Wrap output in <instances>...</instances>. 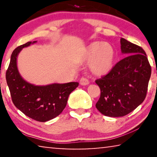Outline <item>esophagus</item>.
<instances>
[{
    "label": "esophagus",
    "mask_w": 157,
    "mask_h": 157,
    "mask_svg": "<svg viewBox=\"0 0 157 157\" xmlns=\"http://www.w3.org/2000/svg\"><path fill=\"white\" fill-rule=\"evenodd\" d=\"M80 84L82 86H86L88 84H89V81L86 78L82 77V78L80 79Z\"/></svg>",
    "instance_id": "obj_1"
}]
</instances>
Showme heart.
<instances>
[{
    "label": "heart",
    "mask_w": 157,
    "mask_h": 157,
    "mask_svg": "<svg viewBox=\"0 0 157 157\" xmlns=\"http://www.w3.org/2000/svg\"><path fill=\"white\" fill-rule=\"evenodd\" d=\"M86 56L91 61V68L94 74L103 76L110 71L115 58L113 46L107 43L96 41L88 46Z\"/></svg>",
    "instance_id": "b5f03b06"
}]
</instances>
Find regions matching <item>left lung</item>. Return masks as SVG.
<instances>
[{"label": "left lung", "instance_id": "1", "mask_svg": "<svg viewBox=\"0 0 157 157\" xmlns=\"http://www.w3.org/2000/svg\"><path fill=\"white\" fill-rule=\"evenodd\" d=\"M121 52L127 56L106 76L96 80L101 96L96 107L111 117L126 116L145 99L151 68L141 47L121 38Z\"/></svg>", "mask_w": 157, "mask_h": 157}]
</instances>
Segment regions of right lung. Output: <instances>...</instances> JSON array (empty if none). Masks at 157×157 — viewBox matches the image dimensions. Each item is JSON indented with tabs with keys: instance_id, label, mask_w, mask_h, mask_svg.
Segmentation results:
<instances>
[{
	"instance_id": "add662e5",
	"label": "right lung",
	"mask_w": 157,
	"mask_h": 157,
	"mask_svg": "<svg viewBox=\"0 0 157 157\" xmlns=\"http://www.w3.org/2000/svg\"><path fill=\"white\" fill-rule=\"evenodd\" d=\"M36 41H29L13 51L6 78L13 103L17 109L36 121L45 122L56 117L67 104L70 94L78 82L35 86L25 81L17 68V56L22 48Z\"/></svg>"
}]
</instances>
